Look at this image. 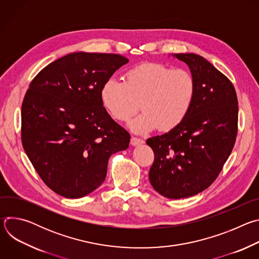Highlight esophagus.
Returning a JSON list of instances; mask_svg holds the SVG:
<instances>
[{
    "mask_svg": "<svg viewBox=\"0 0 259 259\" xmlns=\"http://www.w3.org/2000/svg\"><path fill=\"white\" fill-rule=\"evenodd\" d=\"M143 142H144L143 139L138 138V137H135V136H132V137H131V140H130V143H131L132 145H134V146L139 145V144H142Z\"/></svg>",
    "mask_w": 259,
    "mask_h": 259,
    "instance_id": "1",
    "label": "esophagus"
}]
</instances>
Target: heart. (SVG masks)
<instances>
[{"mask_svg":"<svg viewBox=\"0 0 259 259\" xmlns=\"http://www.w3.org/2000/svg\"><path fill=\"white\" fill-rule=\"evenodd\" d=\"M100 96L109 114L120 122H128L141 105L144 113L131 123L133 131H170L188 117L196 97V81L186 69L146 62L128 69L124 82L107 80Z\"/></svg>","mask_w":259,"mask_h":259,"instance_id":"heart-1","label":"heart"}]
</instances>
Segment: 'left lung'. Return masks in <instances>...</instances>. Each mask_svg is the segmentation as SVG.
Instances as JSON below:
<instances>
[{
	"label": "left lung",
	"mask_w": 259,
	"mask_h": 259,
	"mask_svg": "<svg viewBox=\"0 0 259 259\" xmlns=\"http://www.w3.org/2000/svg\"><path fill=\"white\" fill-rule=\"evenodd\" d=\"M196 81V97L178 127L146 140L155 154L149 177L169 199L195 196L208 189L229 159L238 133V97L233 83L194 53L175 54Z\"/></svg>",
	"instance_id": "obj_1"
}]
</instances>
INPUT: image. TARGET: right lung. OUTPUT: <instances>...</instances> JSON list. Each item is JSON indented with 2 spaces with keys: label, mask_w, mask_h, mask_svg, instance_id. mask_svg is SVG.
Returning <instances> with one entry per match:
<instances>
[{
  "label": "right lung",
  "mask_w": 259,
  "mask_h": 259,
  "mask_svg": "<svg viewBox=\"0 0 259 259\" xmlns=\"http://www.w3.org/2000/svg\"><path fill=\"white\" fill-rule=\"evenodd\" d=\"M127 62L119 54L70 53L30 82L21 105V141L54 193L87 196L104 181L109 157L129 146L130 134L109 117L100 96Z\"/></svg>",
  "instance_id": "right-lung-1"
}]
</instances>
